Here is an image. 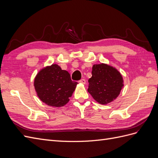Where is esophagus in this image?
<instances>
[{
  "instance_id": "1",
  "label": "esophagus",
  "mask_w": 158,
  "mask_h": 158,
  "mask_svg": "<svg viewBox=\"0 0 158 158\" xmlns=\"http://www.w3.org/2000/svg\"><path fill=\"white\" fill-rule=\"evenodd\" d=\"M79 82H80V83H82V84H85V79H84V78L81 79V80H79Z\"/></svg>"
}]
</instances>
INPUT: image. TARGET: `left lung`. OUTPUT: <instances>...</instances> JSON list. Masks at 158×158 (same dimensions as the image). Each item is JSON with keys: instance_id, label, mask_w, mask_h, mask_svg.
Returning <instances> with one entry per match:
<instances>
[{"instance_id": "left-lung-1", "label": "left lung", "mask_w": 158, "mask_h": 158, "mask_svg": "<svg viewBox=\"0 0 158 158\" xmlns=\"http://www.w3.org/2000/svg\"><path fill=\"white\" fill-rule=\"evenodd\" d=\"M92 78L88 80V92L98 103L106 105L117 98L123 86L119 72L106 64H94Z\"/></svg>"}]
</instances>
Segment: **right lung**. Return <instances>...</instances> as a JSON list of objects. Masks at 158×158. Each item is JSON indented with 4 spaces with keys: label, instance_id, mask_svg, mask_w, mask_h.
Returning <instances> with one entry per match:
<instances>
[{
    "label": "right lung",
    "instance_id": "add662e5",
    "mask_svg": "<svg viewBox=\"0 0 158 158\" xmlns=\"http://www.w3.org/2000/svg\"><path fill=\"white\" fill-rule=\"evenodd\" d=\"M78 82L56 64L42 69L36 76L34 87L37 96L52 107H63L69 102Z\"/></svg>",
    "mask_w": 158,
    "mask_h": 158
}]
</instances>
